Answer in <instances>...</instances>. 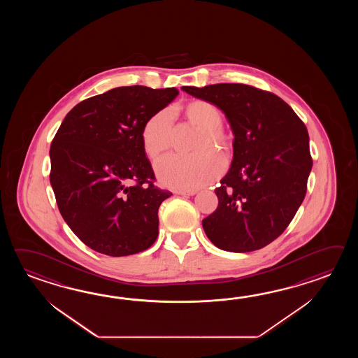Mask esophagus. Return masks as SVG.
<instances>
[{"label":"esophagus","mask_w":358,"mask_h":358,"mask_svg":"<svg viewBox=\"0 0 358 358\" xmlns=\"http://www.w3.org/2000/svg\"><path fill=\"white\" fill-rule=\"evenodd\" d=\"M176 194H180V196H194L197 193V190H174Z\"/></svg>","instance_id":"1"}]
</instances>
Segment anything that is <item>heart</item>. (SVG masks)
<instances>
[{"mask_svg":"<svg viewBox=\"0 0 358 358\" xmlns=\"http://www.w3.org/2000/svg\"><path fill=\"white\" fill-rule=\"evenodd\" d=\"M185 116L199 128L194 155H168L156 162L155 169L161 182L178 189L193 190L216 180L224 173L225 164L208 148L213 145L227 151L228 134L221 128L222 114L211 102L197 99L185 107ZM173 114L161 110L151 116L142 129V145L148 157L156 159L168 151L173 143Z\"/></svg>","mask_w":358,"mask_h":358,"instance_id":"b5f03b06","label":"heart"}]
</instances>
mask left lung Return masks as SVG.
<instances>
[{
	"label": "left lung",
	"instance_id": "obj_1",
	"mask_svg": "<svg viewBox=\"0 0 358 358\" xmlns=\"http://www.w3.org/2000/svg\"><path fill=\"white\" fill-rule=\"evenodd\" d=\"M222 110L234 157L215 189L217 208L202 220L217 248L251 252L271 243L303 202L312 169L310 138L293 108L271 92L241 83L182 87Z\"/></svg>",
	"mask_w": 358,
	"mask_h": 358
}]
</instances>
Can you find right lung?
Listing matches in <instances>:
<instances>
[{"instance_id":"right-lung-1","label":"right lung","mask_w":358,"mask_h":358,"mask_svg":"<svg viewBox=\"0 0 358 358\" xmlns=\"http://www.w3.org/2000/svg\"><path fill=\"white\" fill-rule=\"evenodd\" d=\"M178 94L176 88L119 87L84 99L61 122L50 182L61 216L93 251L120 257L155 243L159 207L171 193L153 184L142 129Z\"/></svg>"}]
</instances>
